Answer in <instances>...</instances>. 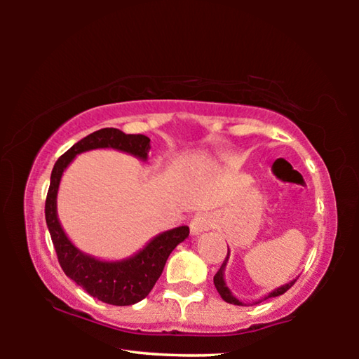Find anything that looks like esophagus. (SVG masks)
I'll return each mask as SVG.
<instances>
[{"instance_id":"esophagus-1","label":"esophagus","mask_w":359,"mask_h":359,"mask_svg":"<svg viewBox=\"0 0 359 359\" xmlns=\"http://www.w3.org/2000/svg\"><path fill=\"white\" fill-rule=\"evenodd\" d=\"M214 218H212L210 214H196L190 222V231L193 236L196 234H201L204 233V231L210 229L212 226H214Z\"/></svg>"}]
</instances>
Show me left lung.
Masks as SVG:
<instances>
[{
  "label": "left lung",
  "mask_w": 359,
  "mask_h": 359,
  "mask_svg": "<svg viewBox=\"0 0 359 359\" xmlns=\"http://www.w3.org/2000/svg\"><path fill=\"white\" fill-rule=\"evenodd\" d=\"M228 258H229V248H228V255H226V258H224L222 267H220V269H218V272H217V274L214 276L215 288H217L218 293H220V296H222V299H223V301H226V302H229V304H234V306H247V304H244L242 301H239L238 297H234V296H233V293H231V290L226 287V282H224V267H226ZM294 282H296V278H294V280H291L290 283H287V285H282L280 288H277V290H274V291H271V293L267 294V296L264 297V299H267V297H276V296H280V294H283L285 291H288L291 287H293ZM258 302H261V301H258ZM258 302H255V304H258Z\"/></svg>",
  "instance_id": "left-lung-1"
}]
</instances>
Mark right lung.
<instances>
[{"mask_svg": "<svg viewBox=\"0 0 359 359\" xmlns=\"http://www.w3.org/2000/svg\"><path fill=\"white\" fill-rule=\"evenodd\" d=\"M95 149H115L147 161L150 139L144 135H125L117 128H102L83 137L58 158L52 169L46 199V222L55 247L58 263L71 280L90 296L112 306H131L142 301L165 269L166 259L190 229L179 226L155 236L142 250L120 261H102L83 253L65 234L57 215V193L65 169L76 155Z\"/></svg>", "mask_w": 359, "mask_h": 359, "instance_id": "right-lung-1", "label": "right lung"}]
</instances>
